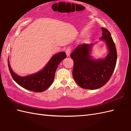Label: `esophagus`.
I'll return each instance as SVG.
<instances>
[{"label":"esophagus","mask_w":131,"mask_h":131,"mask_svg":"<svg viewBox=\"0 0 131 131\" xmlns=\"http://www.w3.org/2000/svg\"><path fill=\"white\" fill-rule=\"evenodd\" d=\"M71 52V49L70 47H68V48H66V55H67L68 57L70 56Z\"/></svg>","instance_id":"34e87169"}]
</instances>
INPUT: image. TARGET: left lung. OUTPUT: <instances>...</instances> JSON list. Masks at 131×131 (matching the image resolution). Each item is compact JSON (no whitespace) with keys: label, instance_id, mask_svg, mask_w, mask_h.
Instances as JSON below:
<instances>
[{"label":"left lung","instance_id":"8db88e82","mask_svg":"<svg viewBox=\"0 0 131 131\" xmlns=\"http://www.w3.org/2000/svg\"><path fill=\"white\" fill-rule=\"evenodd\" d=\"M102 36L100 40L106 43L108 53L105 58L94 60L91 56L93 44L78 46L70 57L74 61L73 76L80 87L96 90L102 87L109 80L113 73L117 60L115 43L108 30L101 28Z\"/></svg>","mask_w":131,"mask_h":131}]
</instances>
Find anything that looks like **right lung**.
<instances>
[{"label": "right lung", "mask_w": 131, "mask_h": 131, "mask_svg": "<svg viewBox=\"0 0 131 131\" xmlns=\"http://www.w3.org/2000/svg\"><path fill=\"white\" fill-rule=\"evenodd\" d=\"M66 57L65 52L58 53L53 56L43 70L25 77L18 76L13 72L10 66L8 58V65L11 76L18 85L27 90L41 92L46 91L52 84L57 66L61 61Z\"/></svg>", "instance_id": "right-lung-1"}]
</instances>
